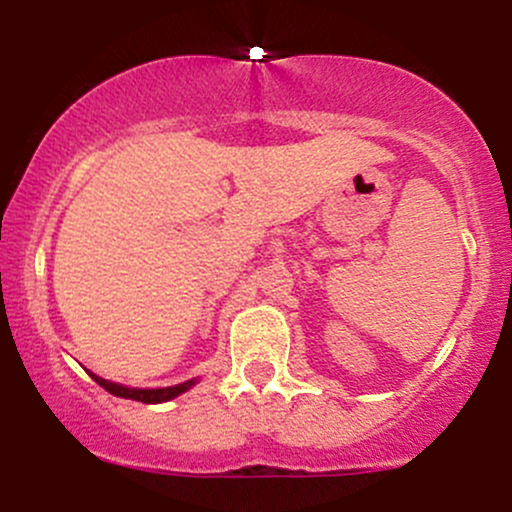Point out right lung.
<instances>
[{"label":"right lung","instance_id":"right-lung-1","mask_svg":"<svg viewBox=\"0 0 512 512\" xmlns=\"http://www.w3.org/2000/svg\"><path fill=\"white\" fill-rule=\"evenodd\" d=\"M91 378L96 380V383L101 385L103 390H108L110 395L125 397V399H137V402H144V404L168 402V399L182 395V392H187L192 385H195V380H187V383H180V385H173V387H158V390H134V387L110 383V380L98 378V375H93V373H91Z\"/></svg>","mask_w":512,"mask_h":512}]
</instances>
